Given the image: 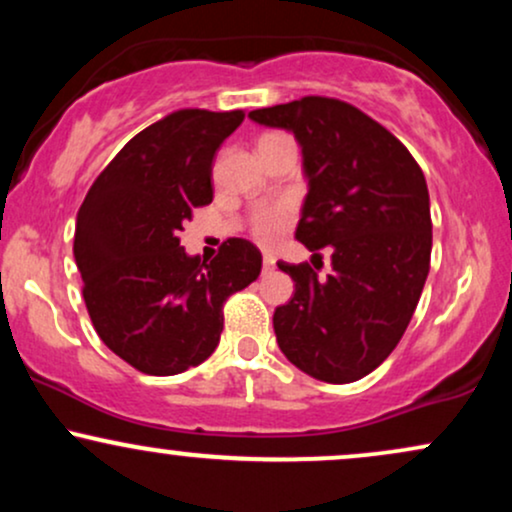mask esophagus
<instances>
[{
    "label": "esophagus",
    "instance_id": "esophagus-1",
    "mask_svg": "<svg viewBox=\"0 0 512 512\" xmlns=\"http://www.w3.org/2000/svg\"><path fill=\"white\" fill-rule=\"evenodd\" d=\"M262 269H264V272H269V269H274V257L264 255V257H262Z\"/></svg>",
    "mask_w": 512,
    "mask_h": 512
}]
</instances>
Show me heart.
I'll return each instance as SVG.
<instances>
[{
	"instance_id": "1",
	"label": "heart",
	"mask_w": 512,
	"mask_h": 512,
	"mask_svg": "<svg viewBox=\"0 0 512 512\" xmlns=\"http://www.w3.org/2000/svg\"><path fill=\"white\" fill-rule=\"evenodd\" d=\"M291 223H293V211L289 204L284 202L269 204V207H264L255 214L250 233L260 245H274Z\"/></svg>"
}]
</instances>
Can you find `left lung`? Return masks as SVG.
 <instances>
[{
  "mask_svg": "<svg viewBox=\"0 0 512 512\" xmlns=\"http://www.w3.org/2000/svg\"><path fill=\"white\" fill-rule=\"evenodd\" d=\"M250 117L296 134L310 187L296 238L315 267L279 262L296 293L274 310L276 342L303 373L354 383L395 351L424 291L433 245L424 170L395 134L339 98L303 96ZM325 249L333 272L320 280Z\"/></svg>",
  "mask_w": 512,
  "mask_h": 512,
  "instance_id": "obj_1",
  "label": "left lung"
}]
</instances>
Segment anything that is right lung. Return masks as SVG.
Instances as JSON below:
<instances>
[{
    "instance_id": "add662e5",
    "label": "right lung",
    "mask_w": 512,
    "mask_h": 512,
    "mask_svg": "<svg viewBox=\"0 0 512 512\" xmlns=\"http://www.w3.org/2000/svg\"><path fill=\"white\" fill-rule=\"evenodd\" d=\"M245 110L182 108L117 151L76 216L74 257L98 337L146 375H175L214 354L223 303L260 276L250 240L211 262L180 248L182 223L214 199L211 163Z\"/></svg>"
}]
</instances>
